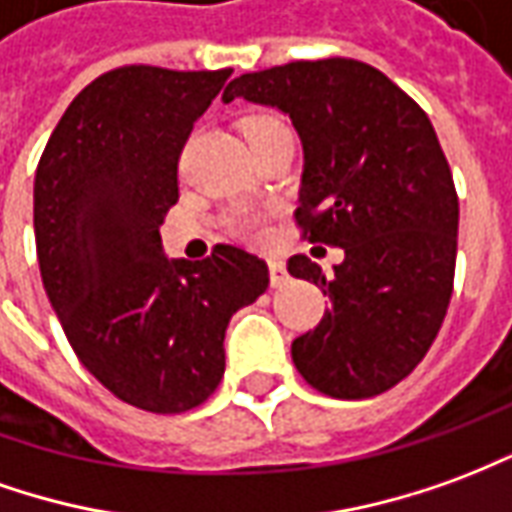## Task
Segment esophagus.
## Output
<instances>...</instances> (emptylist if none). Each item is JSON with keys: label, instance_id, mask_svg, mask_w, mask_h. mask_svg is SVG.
<instances>
[{"label": "esophagus", "instance_id": "esophagus-1", "mask_svg": "<svg viewBox=\"0 0 512 512\" xmlns=\"http://www.w3.org/2000/svg\"><path fill=\"white\" fill-rule=\"evenodd\" d=\"M286 264L281 259H270V284L273 286H284L286 284Z\"/></svg>", "mask_w": 512, "mask_h": 512}]
</instances>
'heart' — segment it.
Here are the masks:
<instances>
[{"mask_svg": "<svg viewBox=\"0 0 512 512\" xmlns=\"http://www.w3.org/2000/svg\"><path fill=\"white\" fill-rule=\"evenodd\" d=\"M242 129H245L248 143H256L262 137H270V134L286 129V123L275 115H250L248 121L242 123ZM228 228L248 242H259V239L267 237V215L259 209H250V206H239L228 215Z\"/></svg>", "mask_w": 512, "mask_h": 512, "instance_id": "heart-1", "label": "heart"}]
</instances>
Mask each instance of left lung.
Instances as JSON below:
<instances>
[{"label":"left lung","instance_id":"obj_1","mask_svg":"<svg viewBox=\"0 0 512 512\" xmlns=\"http://www.w3.org/2000/svg\"><path fill=\"white\" fill-rule=\"evenodd\" d=\"M239 96L292 118L297 226L344 248L331 278L300 253L286 264L331 297L320 325L292 342L297 372L336 400L383 394L427 355L452 297L460 209L436 129L389 76L347 57L242 74L223 101Z\"/></svg>","mask_w":512,"mask_h":512}]
</instances>
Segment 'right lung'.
<instances>
[{
  "label": "right lung",
  "mask_w": 512,
  "mask_h": 512,
  "mask_svg": "<svg viewBox=\"0 0 512 512\" xmlns=\"http://www.w3.org/2000/svg\"><path fill=\"white\" fill-rule=\"evenodd\" d=\"M231 76L123 65L82 90L35 170L43 289L68 342L118 400L151 413L201 405L226 372L228 320L270 284L248 250L168 259L181 148Z\"/></svg>",
  "instance_id": "right-lung-1"
}]
</instances>
